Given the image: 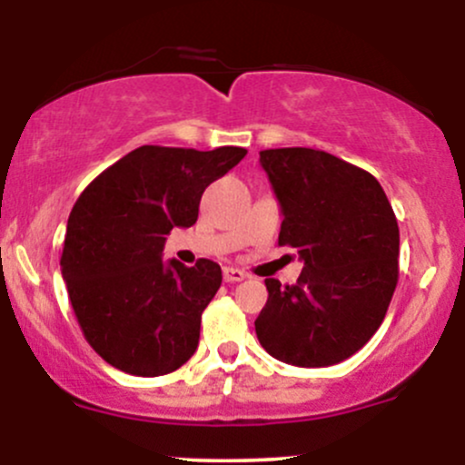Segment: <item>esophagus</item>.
I'll use <instances>...</instances> for the list:
<instances>
[{
    "label": "esophagus",
    "mask_w": 465,
    "mask_h": 465,
    "mask_svg": "<svg viewBox=\"0 0 465 465\" xmlns=\"http://www.w3.org/2000/svg\"><path fill=\"white\" fill-rule=\"evenodd\" d=\"M223 277H225V282H229V284H236V282H242L247 273L240 269H233V266H225L223 269Z\"/></svg>",
    "instance_id": "1"
}]
</instances>
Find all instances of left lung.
<instances>
[{
  "label": "left lung",
  "instance_id": "left-lung-1",
  "mask_svg": "<svg viewBox=\"0 0 465 465\" xmlns=\"http://www.w3.org/2000/svg\"><path fill=\"white\" fill-rule=\"evenodd\" d=\"M260 163L284 214L277 242L303 260L297 284L264 280L260 345L297 367L350 359L381 328L398 284L391 203L373 174L325 151L269 148Z\"/></svg>",
  "mask_w": 465,
  "mask_h": 465
}]
</instances>
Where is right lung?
Returning a JSON list of instances; mask_svg holds the SVG:
<instances>
[{"instance_id":"right-lung-1","label":"right lung","mask_w":465,"mask_h":465,"mask_svg":"<svg viewBox=\"0 0 465 465\" xmlns=\"http://www.w3.org/2000/svg\"><path fill=\"white\" fill-rule=\"evenodd\" d=\"M247 151L140 146L100 173L67 221L61 271L80 330L115 370L163 376L196 351L221 266L163 262L165 236L192 227L203 192Z\"/></svg>"}]
</instances>
